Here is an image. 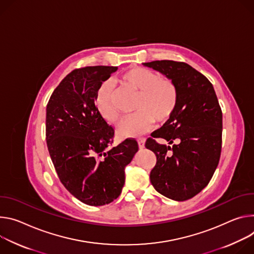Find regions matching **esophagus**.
Returning <instances> with one entry per match:
<instances>
[{
	"label": "esophagus",
	"mask_w": 254,
	"mask_h": 254,
	"mask_svg": "<svg viewBox=\"0 0 254 254\" xmlns=\"http://www.w3.org/2000/svg\"><path fill=\"white\" fill-rule=\"evenodd\" d=\"M138 146L140 149H143L145 146V138H139L138 139Z\"/></svg>",
	"instance_id": "esophagus-1"
}]
</instances>
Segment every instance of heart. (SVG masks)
Returning a JSON list of instances; mask_svg holds the SVG:
<instances>
[{"instance_id":"b5f03b06","label":"heart","mask_w":254,"mask_h":254,"mask_svg":"<svg viewBox=\"0 0 254 254\" xmlns=\"http://www.w3.org/2000/svg\"><path fill=\"white\" fill-rule=\"evenodd\" d=\"M125 86L139 92L135 114L124 119L118 127L122 136L134 137L147 132L157 122H165L175 112L179 93L170 78H159L158 74L144 67H131L122 74ZM115 90L110 82L104 83L97 94V108L102 117L115 123L120 119V111L115 104Z\"/></svg>"}]
</instances>
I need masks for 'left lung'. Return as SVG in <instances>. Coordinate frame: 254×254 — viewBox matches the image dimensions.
I'll list each match as a JSON object with an SVG mask.
<instances>
[{
	"mask_svg": "<svg viewBox=\"0 0 254 254\" xmlns=\"http://www.w3.org/2000/svg\"><path fill=\"white\" fill-rule=\"evenodd\" d=\"M143 65L172 79L179 93L173 115L146 140L145 147L156 155L150 182L166 198L186 201L207 187L218 166L222 111L213 84L188 64L155 61ZM155 137L178 144L173 148L159 145Z\"/></svg>",
	"mask_w": 254,
	"mask_h": 254,
	"instance_id": "obj_1",
	"label": "left lung"
}]
</instances>
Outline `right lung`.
Here are the masks:
<instances>
[{
  "label": "right lung",
  "instance_id": "1",
  "mask_svg": "<svg viewBox=\"0 0 254 254\" xmlns=\"http://www.w3.org/2000/svg\"><path fill=\"white\" fill-rule=\"evenodd\" d=\"M117 66H86L69 72L46 107V142L55 171L80 202L103 206L116 200L125 167L138 151L134 139L112 146L114 128L96 107L102 83Z\"/></svg>",
  "mask_w": 254,
  "mask_h": 254
}]
</instances>
